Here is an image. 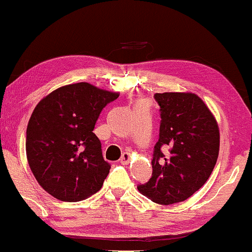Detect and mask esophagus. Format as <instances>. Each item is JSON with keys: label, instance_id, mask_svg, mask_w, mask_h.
<instances>
[{"label": "esophagus", "instance_id": "obj_1", "mask_svg": "<svg viewBox=\"0 0 252 252\" xmlns=\"http://www.w3.org/2000/svg\"><path fill=\"white\" fill-rule=\"evenodd\" d=\"M129 160H131V156H129V154H127V152H125L120 158V163L124 164V165H127V164L129 163Z\"/></svg>", "mask_w": 252, "mask_h": 252}]
</instances>
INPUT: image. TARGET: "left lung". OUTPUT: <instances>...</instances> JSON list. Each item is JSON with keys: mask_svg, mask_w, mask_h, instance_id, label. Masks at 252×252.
<instances>
[{"mask_svg": "<svg viewBox=\"0 0 252 252\" xmlns=\"http://www.w3.org/2000/svg\"><path fill=\"white\" fill-rule=\"evenodd\" d=\"M159 139L155 145L152 177L138 190L159 205L182 202L210 179L219 156V126L201 97L193 93H163Z\"/></svg>", "mask_w": 252, "mask_h": 252, "instance_id": "left-lung-1", "label": "left lung"}]
</instances>
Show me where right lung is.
Returning a JSON list of instances; mask_svg holds the SVG:
<instances>
[{"label": "right lung", "instance_id": "obj_1", "mask_svg": "<svg viewBox=\"0 0 252 252\" xmlns=\"http://www.w3.org/2000/svg\"><path fill=\"white\" fill-rule=\"evenodd\" d=\"M119 93L87 82L53 90L36 104L26 131V155L35 180L61 201L97 193L111 165L103 159L95 124Z\"/></svg>", "mask_w": 252, "mask_h": 252}]
</instances>
